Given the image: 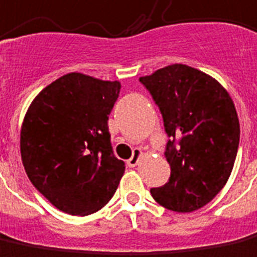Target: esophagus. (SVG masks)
<instances>
[{"instance_id": "esophagus-1", "label": "esophagus", "mask_w": 257, "mask_h": 257, "mask_svg": "<svg viewBox=\"0 0 257 257\" xmlns=\"http://www.w3.org/2000/svg\"><path fill=\"white\" fill-rule=\"evenodd\" d=\"M142 157H143V150H142V149H135L132 157L128 160V166L136 167L138 164H139V161H141Z\"/></svg>"}]
</instances>
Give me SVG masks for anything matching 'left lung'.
<instances>
[{
    "instance_id": "left-lung-1",
    "label": "left lung",
    "mask_w": 257,
    "mask_h": 257,
    "mask_svg": "<svg viewBox=\"0 0 257 257\" xmlns=\"http://www.w3.org/2000/svg\"><path fill=\"white\" fill-rule=\"evenodd\" d=\"M139 80L159 105L171 138L166 152L170 181L150 193L172 211L202 209L225 186L234 168L239 145L234 101L218 80L184 64L164 66Z\"/></svg>"
}]
</instances>
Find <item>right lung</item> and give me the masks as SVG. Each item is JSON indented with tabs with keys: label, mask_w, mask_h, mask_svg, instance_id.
<instances>
[{
	"label": "right lung",
	"mask_w": 257,
	"mask_h": 257,
	"mask_svg": "<svg viewBox=\"0 0 257 257\" xmlns=\"http://www.w3.org/2000/svg\"><path fill=\"white\" fill-rule=\"evenodd\" d=\"M118 80L71 72L33 98L21 128V156L36 189L57 209L87 216L115 193L125 163L112 154L108 115Z\"/></svg>",
	"instance_id": "1"
}]
</instances>
